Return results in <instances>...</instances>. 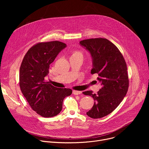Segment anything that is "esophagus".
Masks as SVG:
<instances>
[{"instance_id": "34e87169", "label": "esophagus", "mask_w": 149, "mask_h": 149, "mask_svg": "<svg viewBox=\"0 0 149 149\" xmlns=\"http://www.w3.org/2000/svg\"><path fill=\"white\" fill-rule=\"evenodd\" d=\"M81 91H75V90H74L72 91V93L74 95H79V94H81Z\"/></svg>"}]
</instances>
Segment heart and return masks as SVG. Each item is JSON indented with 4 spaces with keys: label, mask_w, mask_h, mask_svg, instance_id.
<instances>
[{
    "label": "heart",
    "mask_w": 149,
    "mask_h": 149,
    "mask_svg": "<svg viewBox=\"0 0 149 149\" xmlns=\"http://www.w3.org/2000/svg\"><path fill=\"white\" fill-rule=\"evenodd\" d=\"M77 55H81L82 56V54L81 52H79L78 51H74L72 52V56H77Z\"/></svg>",
    "instance_id": "heart-1"
}]
</instances>
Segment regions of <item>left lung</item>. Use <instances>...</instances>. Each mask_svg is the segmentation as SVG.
Returning a JSON list of instances; mask_svg holds the SVG:
<instances>
[{
    "label": "left lung",
    "instance_id": "left-lung-1",
    "mask_svg": "<svg viewBox=\"0 0 149 149\" xmlns=\"http://www.w3.org/2000/svg\"><path fill=\"white\" fill-rule=\"evenodd\" d=\"M92 58L91 74H97L101 88L97 94L87 91L82 94L94 100L87 114L100 118L113 112L125 96L129 88V77L125 61L117 47L105 38H94L79 42Z\"/></svg>",
    "mask_w": 149,
    "mask_h": 149
}]
</instances>
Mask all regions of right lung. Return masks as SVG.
<instances>
[{
    "mask_svg": "<svg viewBox=\"0 0 149 149\" xmlns=\"http://www.w3.org/2000/svg\"><path fill=\"white\" fill-rule=\"evenodd\" d=\"M67 45L59 41L41 42L25 54L19 71V85L33 110L42 117H52L62 110L63 100L72 94L70 88L54 87L45 81L49 65Z\"/></svg>",
    "mask_w": 149,
    "mask_h": 149,
    "instance_id": "add662e5",
    "label": "right lung"
}]
</instances>
